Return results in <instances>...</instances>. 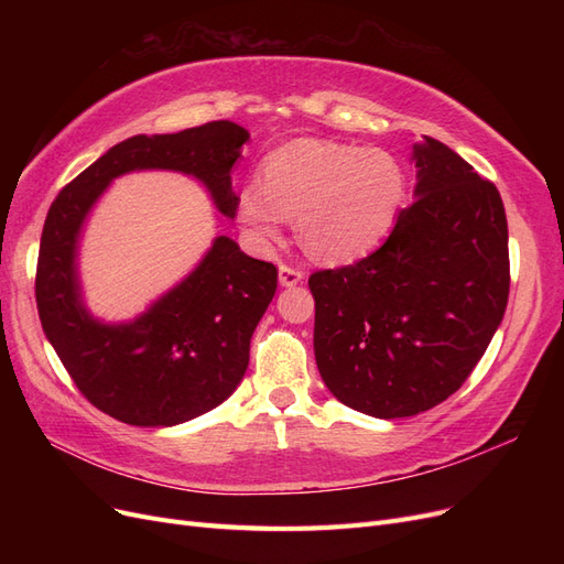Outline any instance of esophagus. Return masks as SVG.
<instances>
[{
    "label": "esophagus",
    "mask_w": 564,
    "mask_h": 564,
    "mask_svg": "<svg viewBox=\"0 0 564 564\" xmlns=\"http://www.w3.org/2000/svg\"><path fill=\"white\" fill-rule=\"evenodd\" d=\"M278 280L282 286H296L299 282H303V270L292 268V265H280Z\"/></svg>",
    "instance_id": "34e87169"
}]
</instances>
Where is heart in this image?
I'll return each instance as SVG.
<instances>
[{"mask_svg":"<svg viewBox=\"0 0 564 564\" xmlns=\"http://www.w3.org/2000/svg\"><path fill=\"white\" fill-rule=\"evenodd\" d=\"M404 199L400 162L381 148L299 139L272 150L261 181L237 193V224L268 249L296 216L301 245L315 259L350 263L377 247Z\"/></svg>","mask_w":564,"mask_h":564,"instance_id":"heart-1","label":"heart"}]
</instances>
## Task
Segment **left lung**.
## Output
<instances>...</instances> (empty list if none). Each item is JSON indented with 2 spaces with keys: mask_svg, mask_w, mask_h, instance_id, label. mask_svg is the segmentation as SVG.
<instances>
[{
  "mask_svg": "<svg viewBox=\"0 0 564 564\" xmlns=\"http://www.w3.org/2000/svg\"><path fill=\"white\" fill-rule=\"evenodd\" d=\"M414 204L367 259L319 270L315 362L332 395L377 419L445 402L506 313L508 224L497 185L431 135L414 143Z\"/></svg>",
  "mask_w": 564,
  "mask_h": 564,
  "instance_id": "left-lung-1",
  "label": "left lung"
}]
</instances>
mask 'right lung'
Listing matches in <instances>:
<instances>
[{
	"instance_id": "add662e5",
	"label": "right lung",
	"mask_w": 564,
	"mask_h": 564,
	"mask_svg": "<svg viewBox=\"0 0 564 564\" xmlns=\"http://www.w3.org/2000/svg\"><path fill=\"white\" fill-rule=\"evenodd\" d=\"M249 131L230 119L178 133L131 135L67 183L44 220L37 261L42 329L82 395L143 429L207 414L240 386L249 340L278 289V270L218 235L202 261L127 322H104L84 303L79 240L108 185L131 172L197 178L216 209L235 218L232 166Z\"/></svg>"
}]
</instances>
